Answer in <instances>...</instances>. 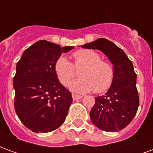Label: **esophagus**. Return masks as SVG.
<instances>
[{
    "instance_id": "34e87169",
    "label": "esophagus",
    "mask_w": 153,
    "mask_h": 153,
    "mask_svg": "<svg viewBox=\"0 0 153 153\" xmlns=\"http://www.w3.org/2000/svg\"><path fill=\"white\" fill-rule=\"evenodd\" d=\"M72 97H73L74 100H79V99H81L83 96H81V95H77V94H73L72 95Z\"/></svg>"
}]
</instances>
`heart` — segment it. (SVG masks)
<instances>
[{
    "label": "heart",
    "mask_w": 153,
    "mask_h": 153,
    "mask_svg": "<svg viewBox=\"0 0 153 153\" xmlns=\"http://www.w3.org/2000/svg\"><path fill=\"white\" fill-rule=\"evenodd\" d=\"M74 64L65 57L61 56L55 63V72L63 85H68L76 75V69L79 70L80 78L70 84L71 91L75 93H88L93 90L102 93L108 90L115 79V70L111 64L101 60L97 51L82 49L74 52Z\"/></svg>",
    "instance_id": "heart-1"
}]
</instances>
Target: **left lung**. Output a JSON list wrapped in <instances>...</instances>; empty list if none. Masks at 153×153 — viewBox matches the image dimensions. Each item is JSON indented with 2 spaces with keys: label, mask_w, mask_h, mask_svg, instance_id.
<instances>
[{
  "label": "left lung",
  "mask_w": 153,
  "mask_h": 153,
  "mask_svg": "<svg viewBox=\"0 0 153 153\" xmlns=\"http://www.w3.org/2000/svg\"><path fill=\"white\" fill-rule=\"evenodd\" d=\"M82 47L102 51L115 70V79L108 92L95 97V104L90 111L91 120L102 130L120 131L131 122L139 105L137 74L133 64L124 51L105 38H98Z\"/></svg>",
  "instance_id": "1"
}]
</instances>
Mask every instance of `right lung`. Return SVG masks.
I'll list each match as a JSON object with an SVG mask.
<instances>
[{"mask_svg":"<svg viewBox=\"0 0 153 153\" xmlns=\"http://www.w3.org/2000/svg\"><path fill=\"white\" fill-rule=\"evenodd\" d=\"M73 47L38 41L25 51L14 77L15 110L24 125L35 133H48L63 124L73 102L59 82L55 63Z\"/></svg>","mask_w":153,"mask_h":153,"instance_id":"right-lung-1","label":"right lung"}]
</instances>
